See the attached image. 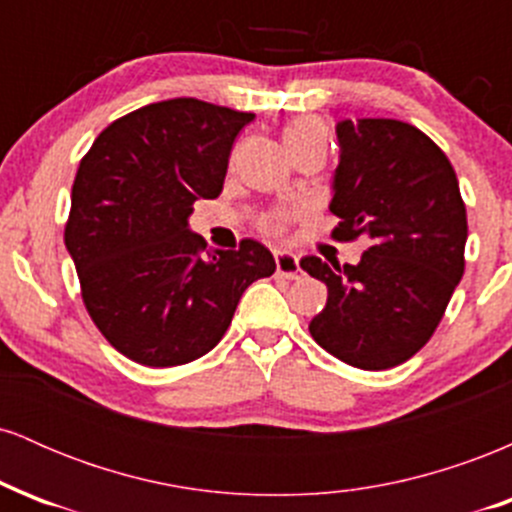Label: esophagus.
Wrapping results in <instances>:
<instances>
[{
	"label": "esophagus",
	"instance_id": "34e87169",
	"mask_svg": "<svg viewBox=\"0 0 512 512\" xmlns=\"http://www.w3.org/2000/svg\"><path fill=\"white\" fill-rule=\"evenodd\" d=\"M276 274L284 276V279H298L301 276V264H298V257L291 255V252H276Z\"/></svg>",
	"mask_w": 512,
	"mask_h": 512
}]
</instances>
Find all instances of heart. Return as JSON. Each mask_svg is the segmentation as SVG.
<instances>
[{"label": "heart", "instance_id": "obj_1", "mask_svg": "<svg viewBox=\"0 0 512 512\" xmlns=\"http://www.w3.org/2000/svg\"><path fill=\"white\" fill-rule=\"evenodd\" d=\"M284 142L286 149H296V146L305 144H325L327 146V127L325 122L317 120V117H298L293 120L289 127L284 129ZM291 216L286 211H276V214H269L267 219L262 221V231L267 236H281L286 231V223H289Z\"/></svg>", "mask_w": 512, "mask_h": 512}]
</instances>
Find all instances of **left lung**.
<instances>
[{"label": "left lung", "instance_id": "8db88e82", "mask_svg": "<svg viewBox=\"0 0 512 512\" xmlns=\"http://www.w3.org/2000/svg\"><path fill=\"white\" fill-rule=\"evenodd\" d=\"M337 137L332 238H366L368 248L358 264L303 257L327 284L310 334L349 366L395 368L424 349L460 284L467 209L448 156L414 125L344 120Z\"/></svg>", "mask_w": 512, "mask_h": 512}]
</instances>
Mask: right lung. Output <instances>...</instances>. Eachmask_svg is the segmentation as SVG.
<instances>
[{"instance_id":"obj_1","label":"right lung","mask_w":512,"mask_h":512,"mask_svg":"<svg viewBox=\"0 0 512 512\" xmlns=\"http://www.w3.org/2000/svg\"><path fill=\"white\" fill-rule=\"evenodd\" d=\"M252 113L173 98L117 117L81 158L64 245L96 327L151 368L209 354L252 281L272 276L257 240L209 252L187 228L197 199L221 195L233 142Z\"/></svg>"}]
</instances>
